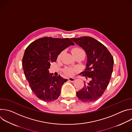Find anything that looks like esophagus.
Wrapping results in <instances>:
<instances>
[{
    "instance_id": "1",
    "label": "esophagus",
    "mask_w": 132,
    "mask_h": 132,
    "mask_svg": "<svg viewBox=\"0 0 132 132\" xmlns=\"http://www.w3.org/2000/svg\"><path fill=\"white\" fill-rule=\"evenodd\" d=\"M69 80L70 81H71V82H73L75 80V78H73V77H70V78H69Z\"/></svg>"
}]
</instances>
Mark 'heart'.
Wrapping results in <instances>:
<instances>
[{
	"label": "heart",
	"mask_w": 132,
	"mask_h": 132,
	"mask_svg": "<svg viewBox=\"0 0 132 132\" xmlns=\"http://www.w3.org/2000/svg\"><path fill=\"white\" fill-rule=\"evenodd\" d=\"M63 52H62V53H61L60 54V55H59V59H61V57L62 56L63 54ZM71 53L72 54V55L74 56L75 55H77L78 54H80V53H84L85 54L84 51L80 48V47H75L73 49H72L71 50ZM65 72L66 74L68 75H72L73 74L74 71H75V69L73 68L72 67H67L65 69Z\"/></svg>",
	"instance_id": "1"
}]
</instances>
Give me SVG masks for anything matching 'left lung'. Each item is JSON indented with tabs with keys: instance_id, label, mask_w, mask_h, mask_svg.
Masks as SVG:
<instances>
[{
	"instance_id": "left-lung-1",
	"label": "left lung",
	"mask_w": 132,
	"mask_h": 132,
	"mask_svg": "<svg viewBox=\"0 0 132 132\" xmlns=\"http://www.w3.org/2000/svg\"><path fill=\"white\" fill-rule=\"evenodd\" d=\"M85 51L87 60L86 67L80 72L83 76L91 78L89 82L76 92L78 99L84 102L96 101L106 89L111 79L114 60L107 48L93 37L82 36L71 38Z\"/></svg>"
}]
</instances>
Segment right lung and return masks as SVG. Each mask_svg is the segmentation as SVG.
<instances>
[{
  "mask_svg": "<svg viewBox=\"0 0 132 132\" xmlns=\"http://www.w3.org/2000/svg\"><path fill=\"white\" fill-rule=\"evenodd\" d=\"M73 45L68 38L45 37L32 42L26 49L22 59L24 73L32 91L41 100L51 102L59 98L62 85L68 80L50 73V63Z\"/></svg>",
  "mask_w": 132,
  "mask_h": 132,
  "instance_id": "obj_1",
  "label": "right lung"
}]
</instances>
